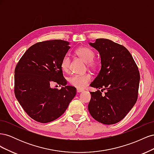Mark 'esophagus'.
Returning a JSON list of instances; mask_svg holds the SVG:
<instances>
[{
  "label": "esophagus",
  "mask_w": 154,
  "mask_h": 154,
  "mask_svg": "<svg viewBox=\"0 0 154 154\" xmlns=\"http://www.w3.org/2000/svg\"><path fill=\"white\" fill-rule=\"evenodd\" d=\"M76 91H77V92H83V90H82V89H80V88H77L76 89Z\"/></svg>",
  "instance_id": "esophagus-1"
}]
</instances>
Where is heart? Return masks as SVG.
<instances>
[{
	"instance_id": "obj_1",
	"label": "heart",
	"mask_w": 154,
	"mask_h": 154,
	"mask_svg": "<svg viewBox=\"0 0 154 154\" xmlns=\"http://www.w3.org/2000/svg\"><path fill=\"white\" fill-rule=\"evenodd\" d=\"M75 53L83 62L87 63V67L92 69H96L98 67V63L94 61L95 53L92 49L87 47H81L75 51ZM70 58L68 55L64 56L61 62V68L64 72H67L69 70ZM92 80V76L89 73L83 75H74L69 79L70 84L78 88H83L87 83Z\"/></svg>"
}]
</instances>
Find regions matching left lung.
Returning <instances> with one entry per match:
<instances>
[{"label":"left lung","mask_w":154,"mask_h":154,"mask_svg":"<svg viewBox=\"0 0 154 154\" xmlns=\"http://www.w3.org/2000/svg\"><path fill=\"white\" fill-rule=\"evenodd\" d=\"M89 44L99 52L101 68L90 85L98 90L91 92L88 111L100 123H117L137 101L140 80L138 67L131 54L122 45L105 38L96 39ZM104 90L106 92L103 95L101 92Z\"/></svg>","instance_id":"8db88e82"}]
</instances>
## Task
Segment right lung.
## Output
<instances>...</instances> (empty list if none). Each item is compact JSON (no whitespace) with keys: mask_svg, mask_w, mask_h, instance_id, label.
<instances>
[{"mask_svg":"<svg viewBox=\"0 0 154 154\" xmlns=\"http://www.w3.org/2000/svg\"><path fill=\"white\" fill-rule=\"evenodd\" d=\"M69 42L53 40L38 42L23 54L15 69V95L22 109L37 122L46 123L60 117L76 94L67 85L61 62ZM63 87L58 90L50 84Z\"/></svg>","mask_w":154,"mask_h":154,"instance_id":"obj_1","label":"right lung"}]
</instances>
